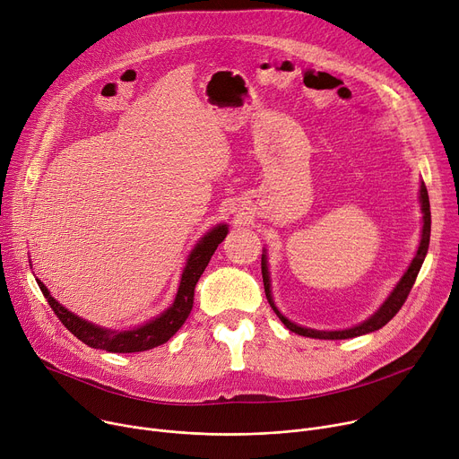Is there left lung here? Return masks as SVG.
Returning a JSON list of instances; mask_svg holds the SVG:
<instances>
[{"label": "left lung", "instance_id": "1", "mask_svg": "<svg viewBox=\"0 0 459 459\" xmlns=\"http://www.w3.org/2000/svg\"><path fill=\"white\" fill-rule=\"evenodd\" d=\"M419 202H420V211H422V233H420V242H419V248H417V254L413 257V261L410 263L408 270L404 272V275L401 277V281L397 283V287L394 289V292L387 296V299L380 305V308L369 316V318L355 327L351 329H345V331H314V329H307V327H301V325H296L292 324L290 320H287L283 314L279 312V308L275 307L273 303V298H272V290H270V273H268V264H266V255L263 254L261 257V270H263V283H264V294H266V299L270 303V307L273 308V312L277 314V318L285 324V327L292 333H298L301 336H308V338H320V340H345V338H355V336H362V334H368V333H373V331H378L382 329L387 322H390L394 316L401 310V307L404 305L415 279H417V273L422 266V261H425L427 257V252H429V244H430V200H429V191H427V186L420 184V191H419Z\"/></svg>", "mask_w": 459, "mask_h": 459}]
</instances>
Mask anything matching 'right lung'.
Instances as JSON below:
<instances>
[{
	"instance_id": "right-lung-1",
	"label": "right lung",
	"mask_w": 459,
	"mask_h": 459,
	"mask_svg": "<svg viewBox=\"0 0 459 459\" xmlns=\"http://www.w3.org/2000/svg\"><path fill=\"white\" fill-rule=\"evenodd\" d=\"M226 235H228L226 224H219L211 231H207L198 240L195 250L189 254L187 264L182 272L178 294H176L174 303L165 312H161L158 318H154L143 325H139L135 329H130V331L102 329L99 325H93V324L79 318L77 314L69 312L49 294V290L46 289V285L40 279H37V283H39L44 298L48 299L49 307L56 314V318L62 322V325L74 336H77L82 343H86L93 349L108 351V352L149 351L152 347L165 343L187 320V316L191 314V308H193L195 287L198 283V279L204 273L211 255L215 254L217 246L226 238Z\"/></svg>"
}]
</instances>
